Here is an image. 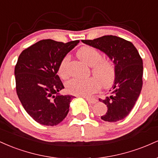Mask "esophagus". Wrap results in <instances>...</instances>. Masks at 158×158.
I'll list each match as a JSON object with an SVG mask.
<instances>
[{"mask_svg":"<svg viewBox=\"0 0 158 158\" xmlns=\"http://www.w3.org/2000/svg\"><path fill=\"white\" fill-rule=\"evenodd\" d=\"M84 98H85V99H86L88 102L90 103V104H95V103L97 102V99H94V98H88V97H84Z\"/></svg>","mask_w":158,"mask_h":158,"instance_id":"esophagus-1","label":"esophagus"}]
</instances>
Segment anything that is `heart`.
<instances>
[{"instance_id":"obj_1","label":"heart","mask_w":158,"mask_h":158,"mask_svg":"<svg viewBox=\"0 0 158 158\" xmlns=\"http://www.w3.org/2000/svg\"><path fill=\"white\" fill-rule=\"evenodd\" d=\"M77 55L81 61L90 67L94 77L88 79H72L66 84L67 90L77 96H88L97 91L99 84L107 88L113 83L115 78V67L114 63L107 58H102L101 52L92 47H83L79 49ZM70 56H64L58 68L61 77H68V64Z\"/></svg>"}]
</instances>
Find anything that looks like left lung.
<instances>
[{
  "label": "left lung",
  "instance_id": "left-lung-1",
  "mask_svg": "<svg viewBox=\"0 0 158 158\" xmlns=\"http://www.w3.org/2000/svg\"><path fill=\"white\" fill-rule=\"evenodd\" d=\"M81 41L105 52L115 67V79L109 96L99 99L108 107L101 119L114 123L126 118L135 106L143 86V60L138 51L131 42L115 35Z\"/></svg>",
  "mask_w": 158,
  "mask_h": 158
}]
</instances>
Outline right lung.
<instances>
[{
    "label": "right lung",
    "mask_w": 158,
    "mask_h": 158,
    "mask_svg": "<svg viewBox=\"0 0 158 158\" xmlns=\"http://www.w3.org/2000/svg\"><path fill=\"white\" fill-rule=\"evenodd\" d=\"M44 39L23 50L15 68L16 92L27 114L44 126H56L68 115L74 97L60 95L64 87L57 75L62 58L79 44Z\"/></svg>",
    "instance_id": "right-lung-1"
}]
</instances>
